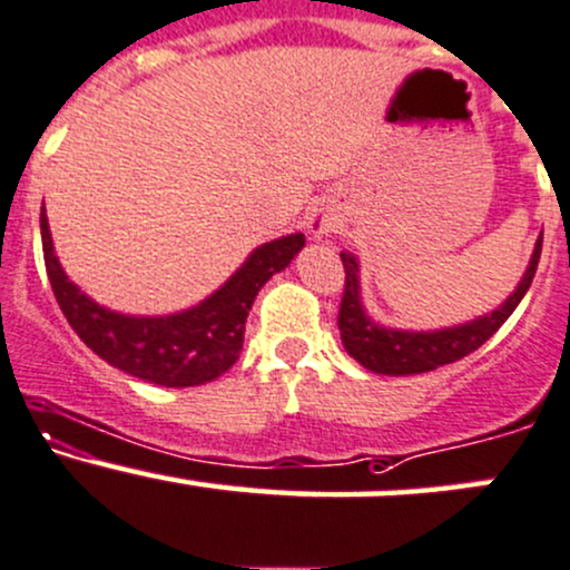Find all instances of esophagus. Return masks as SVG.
<instances>
[{
    "mask_svg": "<svg viewBox=\"0 0 570 570\" xmlns=\"http://www.w3.org/2000/svg\"><path fill=\"white\" fill-rule=\"evenodd\" d=\"M327 233H333V224H330L327 218L318 216V218H314V222H311V235L318 237V235H327Z\"/></svg>",
    "mask_w": 570,
    "mask_h": 570,
    "instance_id": "34e87169",
    "label": "esophagus"
}]
</instances>
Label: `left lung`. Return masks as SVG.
<instances>
[{
	"instance_id": "left-lung-1",
	"label": "left lung",
	"mask_w": 570,
	"mask_h": 570,
	"mask_svg": "<svg viewBox=\"0 0 570 570\" xmlns=\"http://www.w3.org/2000/svg\"><path fill=\"white\" fill-rule=\"evenodd\" d=\"M539 259L541 237L535 243L533 259H530L528 273L519 281L517 292L492 314L473 318V322L460 324V327L435 330V333H403V330L379 327L376 322L367 318L360 303L356 262L352 254L341 252L346 284H343L341 311H337V330H341L343 346L362 367L373 373H384V376H411V373H428L441 365H449V362H458L465 354L476 352L481 343L490 341L500 330V324L514 314L519 299L533 284Z\"/></svg>"
}]
</instances>
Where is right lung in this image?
I'll return each mask as SVG.
<instances>
[{
	"label": "right lung",
	"instance_id": "1",
	"mask_svg": "<svg viewBox=\"0 0 570 570\" xmlns=\"http://www.w3.org/2000/svg\"><path fill=\"white\" fill-rule=\"evenodd\" d=\"M40 233L56 303L80 341L108 365L161 386H197L229 371L243 348V330L254 297L273 273L284 271L295 259L305 243L299 233L265 243L197 308L137 318L102 308L67 278L53 254L46 208L40 214Z\"/></svg>",
	"mask_w": 570,
	"mask_h": 570
}]
</instances>
